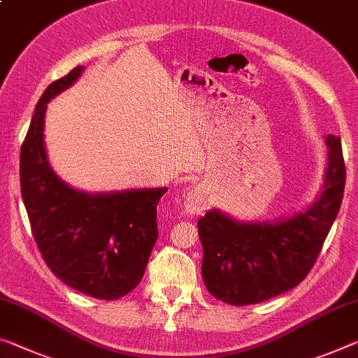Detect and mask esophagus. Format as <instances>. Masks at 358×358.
<instances>
[{"label":"esophagus","mask_w":358,"mask_h":358,"mask_svg":"<svg viewBox=\"0 0 358 358\" xmlns=\"http://www.w3.org/2000/svg\"><path fill=\"white\" fill-rule=\"evenodd\" d=\"M183 207L188 213H202L206 210V197L199 189H191L186 192Z\"/></svg>","instance_id":"esophagus-1"}]
</instances>
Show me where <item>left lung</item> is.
<instances>
[{"label": "left lung", "instance_id": "left-lung-1", "mask_svg": "<svg viewBox=\"0 0 358 358\" xmlns=\"http://www.w3.org/2000/svg\"><path fill=\"white\" fill-rule=\"evenodd\" d=\"M323 189L290 218L237 221L208 210L197 221L202 279L210 294L232 306L263 303L292 290L314 266L339 212L345 185L341 138L328 135Z\"/></svg>", "mask_w": 358, "mask_h": 358}]
</instances>
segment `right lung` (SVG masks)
<instances>
[{
  "label": "right lung",
  "instance_id": "add662e5",
  "mask_svg": "<svg viewBox=\"0 0 358 358\" xmlns=\"http://www.w3.org/2000/svg\"><path fill=\"white\" fill-rule=\"evenodd\" d=\"M83 70L73 68L39 99L20 150V189L33 237L57 279L113 301L132 292L145 274L157 239L156 207L167 188L92 194L57 177L44 146L48 101Z\"/></svg>",
  "mask_w": 358,
  "mask_h": 358
}]
</instances>
